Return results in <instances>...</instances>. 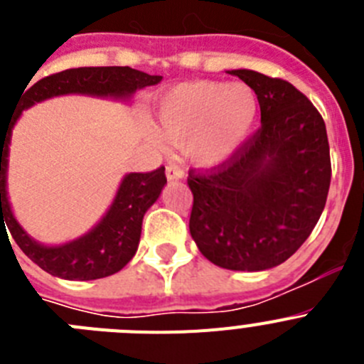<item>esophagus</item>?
Segmentation results:
<instances>
[{
  "mask_svg": "<svg viewBox=\"0 0 364 364\" xmlns=\"http://www.w3.org/2000/svg\"><path fill=\"white\" fill-rule=\"evenodd\" d=\"M166 176H167V180H169V182H173V180L184 178V173H182V169H180V167L169 164V166L166 167Z\"/></svg>",
  "mask_w": 364,
  "mask_h": 364,
  "instance_id": "esophagus-1",
  "label": "esophagus"
}]
</instances>
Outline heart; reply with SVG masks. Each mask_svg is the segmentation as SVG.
I'll use <instances>...</instances> for the list:
<instances>
[{
  "instance_id": "b5f03b06",
  "label": "heart",
  "mask_w": 364,
  "mask_h": 364,
  "mask_svg": "<svg viewBox=\"0 0 364 364\" xmlns=\"http://www.w3.org/2000/svg\"><path fill=\"white\" fill-rule=\"evenodd\" d=\"M154 118L164 140L184 142L195 166L217 169L247 142L259 118V98L246 83L195 80L164 92Z\"/></svg>"
}]
</instances>
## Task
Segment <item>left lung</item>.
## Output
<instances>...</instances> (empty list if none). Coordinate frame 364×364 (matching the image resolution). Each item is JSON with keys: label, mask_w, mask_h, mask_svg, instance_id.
<instances>
[{"label": "left lung", "mask_w": 364, "mask_h": 364, "mask_svg": "<svg viewBox=\"0 0 364 364\" xmlns=\"http://www.w3.org/2000/svg\"><path fill=\"white\" fill-rule=\"evenodd\" d=\"M255 91L260 129L211 175L189 173V231L202 255L235 272H264L310 237L330 189L326 125L291 83L228 70Z\"/></svg>", "instance_id": "obj_1"}]
</instances>
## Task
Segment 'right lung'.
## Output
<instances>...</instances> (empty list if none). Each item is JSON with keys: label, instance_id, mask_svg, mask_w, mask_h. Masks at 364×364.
<instances>
[{"label": "right lung", "instance_id": "1", "mask_svg": "<svg viewBox=\"0 0 364 364\" xmlns=\"http://www.w3.org/2000/svg\"><path fill=\"white\" fill-rule=\"evenodd\" d=\"M160 80L162 76H151L131 67H78L62 70L34 83L18 100V107L12 112L9 125L0 129V228H9L21 252L54 277L95 281L120 272L136 253L144 215L159 200L167 184L166 169L160 167L153 173H127L104 217L78 239L63 244L38 242L19 224L9 200V151L16 122L25 109L56 96L83 95L124 102Z\"/></svg>", "mask_w": 364, "mask_h": 364}]
</instances>
